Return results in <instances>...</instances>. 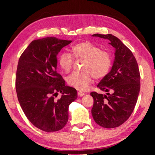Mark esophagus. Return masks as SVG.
<instances>
[{
	"label": "esophagus",
	"mask_w": 155,
	"mask_h": 155,
	"mask_svg": "<svg viewBox=\"0 0 155 155\" xmlns=\"http://www.w3.org/2000/svg\"><path fill=\"white\" fill-rule=\"evenodd\" d=\"M77 94H78V96H81H81H83L85 95V93L83 92V91H78Z\"/></svg>",
	"instance_id": "1"
}]
</instances>
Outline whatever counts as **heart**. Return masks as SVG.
<instances>
[{"label":"heart","instance_id":"1","mask_svg":"<svg viewBox=\"0 0 155 155\" xmlns=\"http://www.w3.org/2000/svg\"><path fill=\"white\" fill-rule=\"evenodd\" d=\"M76 59H84L81 72H74L67 77V83L78 90L84 91L92 83L93 78L101 79L108 74L112 65V56L110 52L101 49L98 46L90 42L81 41L72 48ZM59 64L65 72L72 69L74 59L71 54L64 52L60 54Z\"/></svg>","mask_w":155,"mask_h":155}]
</instances>
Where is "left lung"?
Listing matches in <instances>:
<instances>
[{"instance_id": "left-lung-1", "label": "left lung", "mask_w": 155, "mask_h": 155, "mask_svg": "<svg viewBox=\"0 0 155 155\" xmlns=\"http://www.w3.org/2000/svg\"><path fill=\"white\" fill-rule=\"evenodd\" d=\"M92 36L109 40L115 52L111 71L97 85L106 94H90L94 98L91 114L101 127L115 128L127 121L135 109L140 90V70L132 52L116 37L98 33Z\"/></svg>"}]
</instances>
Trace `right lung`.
Listing matches in <instances>:
<instances>
[{"mask_svg":"<svg viewBox=\"0 0 155 155\" xmlns=\"http://www.w3.org/2000/svg\"><path fill=\"white\" fill-rule=\"evenodd\" d=\"M72 42L49 37L31 41L18 61L15 90L27 119L46 132L62 129L68 120V108L77 98L74 88L65 86L57 72V54ZM59 92L62 94L56 98Z\"/></svg>","mask_w":155,"mask_h":155,"instance_id":"obj_1","label":"right lung"}]
</instances>
